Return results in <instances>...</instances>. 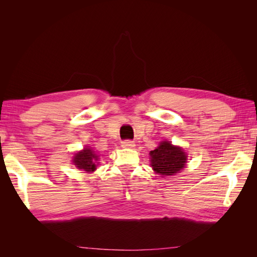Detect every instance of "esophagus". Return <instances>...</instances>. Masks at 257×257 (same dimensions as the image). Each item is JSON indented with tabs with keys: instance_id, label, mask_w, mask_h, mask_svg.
Returning a JSON list of instances; mask_svg holds the SVG:
<instances>
[{
	"instance_id": "obj_1",
	"label": "esophagus",
	"mask_w": 257,
	"mask_h": 257,
	"mask_svg": "<svg viewBox=\"0 0 257 257\" xmlns=\"http://www.w3.org/2000/svg\"><path fill=\"white\" fill-rule=\"evenodd\" d=\"M122 147L123 148H134L135 143L132 141H124V142H122Z\"/></svg>"
}]
</instances>
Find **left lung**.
Wrapping results in <instances>:
<instances>
[{
	"label": "left lung",
	"instance_id": "obj_1",
	"mask_svg": "<svg viewBox=\"0 0 257 257\" xmlns=\"http://www.w3.org/2000/svg\"><path fill=\"white\" fill-rule=\"evenodd\" d=\"M188 155L181 147L169 142H162L157 149L150 151L152 169L162 177H170L180 173L185 167Z\"/></svg>",
	"mask_w": 257,
	"mask_h": 257
}]
</instances>
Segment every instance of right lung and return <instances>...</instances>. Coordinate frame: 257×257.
<instances>
[{"instance_id": "right-lung-1", "label": "right lung", "mask_w": 257, "mask_h": 257, "mask_svg": "<svg viewBox=\"0 0 257 257\" xmlns=\"http://www.w3.org/2000/svg\"><path fill=\"white\" fill-rule=\"evenodd\" d=\"M98 161V155L94 152L92 148H84L83 150L77 152L74 158L73 163L74 165L81 170H84L87 173H92L96 169V164Z\"/></svg>"}]
</instances>
